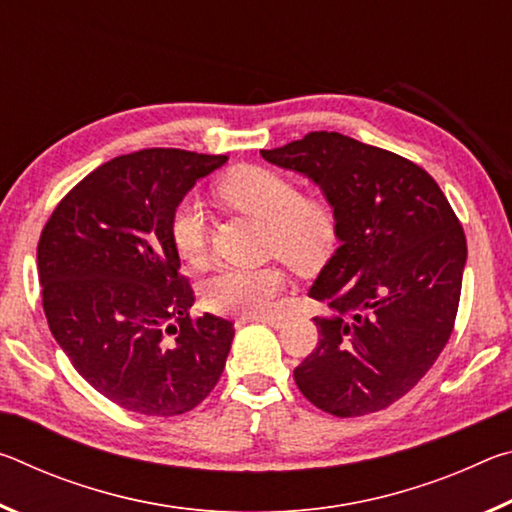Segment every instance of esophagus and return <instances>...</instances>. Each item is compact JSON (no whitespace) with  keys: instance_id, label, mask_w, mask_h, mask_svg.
Masks as SVG:
<instances>
[{"instance_id":"34e87169","label":"esophagus","mask_w":512,"mask_h":512,"mask_svg":"<svg viewBox=\"0 0 512 512\" xmlns=\"http://www.w3.org/2000/svg\"><path fill=\"white\" fill-rule=\"evenodd\" d=\"M239 323H264V325L280 329V327H284V318H280V316H244V318H239Z\"/></svg>"}]
</instances>
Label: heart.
<instances>
[{
  "label": "heart",
  "instance_id": "1",
  "mask_svg": "<svg viewBox=\"0 0 512 512\" xmlns=\"http://www.w3.org/2000/svg\"><path fill=\"white\" fill-rule=\"evenodd\" d=\"M216 194L235 210L266 221V246L293 266H309L334 239V216L318 198L302 196L287 173L239 164L216 183ZM169 237L178 257L201 266L210 244V221L196 196L180 198L169 219ZM287 287L277 266L221 268L203 284V305L214 314L262 316L273 311Z\"/></svg>",
  "mask_w": 512,
  "mask_h": 512
}]
</instances>
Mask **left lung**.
<instances>
[{"mask_svg":"<svg viewBox=\"0 0 512 512\" xmlns=\"http://www.w3.org/2000/svg\"><path fill=\"white\" fill-rule=\"evenodd\" d=\"M264 160L314 180L341 246L309 296L318 345L293 370L336 418L377 413L427 375L454 332L467 244L443 189L418 164L341 133L316 131Z\"/></svg>","mask_w":512,"mask_h":512,"instance_id":"obj_1","label":"left lung"}]
</instances>
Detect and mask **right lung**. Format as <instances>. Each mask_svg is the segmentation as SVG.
<instances>
[{
	"label": "right lung",
	"mask_w": 512,
	"mask_h": 512,
	"mask_svg": "<svg viewBox=\"0 0 512 512\" xmlns=\"http://www.w3.org/2000/svg\"><path fill=\"white\" fill-rule=\"evenodd\" d=\"M228 155L142 149L88 173L38 241L42 309L76 372L121 409L180 415L219 381L235 323L192 318L169 219Z\"/></svg>",
	"instance_id": "right-lung-1"
}]
</instances>
